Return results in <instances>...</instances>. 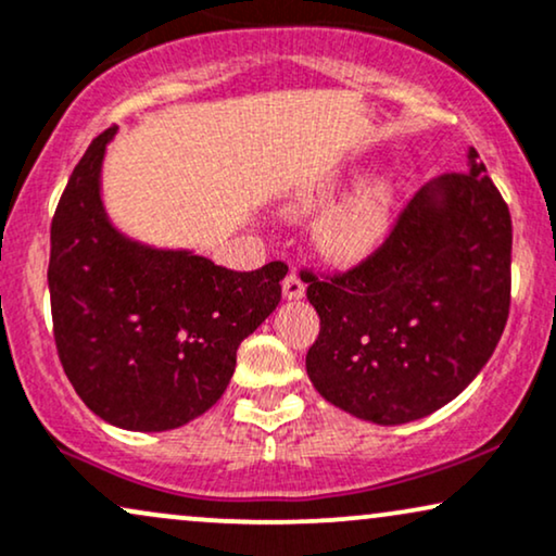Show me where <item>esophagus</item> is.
<instances>
[{
	"label": "esophagus",
	"mask_w": 556,
	"mask_h": 556,
	"mask_svg": "<svg viewBox=\"0 0 556 556\" xmlns=\"http://www.w3.org/2000/svg\"><path fill=\"white\" fill-rule=\"evenodd\" d=\"M282 294L287 300H300L305 294V282L300 279L298 271H290L282 282Z\"/></svg>",
	"instance_id": "1"
}]
</instances>
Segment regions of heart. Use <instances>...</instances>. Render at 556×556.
I'll use <instances>...</instances> for the list:
<instances>
[{
	"label": "heart",
	"mask_w": 556,
	"mask_h": 556,
	"mask_svg": "<svg viewBox=\"0 0 556 556\" xmlns=\"http://www.w3.org/2000/svg\"><path fill=\"white\" fill-rule=\"evenodd\" d=\"M336 192V181H326L294 200L298 210H313L330 200ZM392 187L384 179L369 181L359 192L351 194L346 202L323 215L318 223V245L333 262H356L367 256L382 241L390 223Z\"/></svg>",
	"instance_id": "b5f03b06"
}]
</instances>
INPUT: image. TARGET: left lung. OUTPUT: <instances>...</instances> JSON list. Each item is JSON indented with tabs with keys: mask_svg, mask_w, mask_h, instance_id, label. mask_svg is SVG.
Masks as SVG:
<instances>
[{
	"mask_svg": "<svg viewBox=\"0 0 556 556\" xmlns=\"http://www.w3.org/2000/svg\"><path fill=\"white\" fill-rule=\"evenodd\" d=\"M484 172L472 149L467 172L418 189L367 258L302 271L320 315L305 367L328 403L407 424L452 403L493 356L510 311L513 226Z\"/></svg>",
	"mask_w": 556,
	"mask_h": 556,
	"instance_id": "1",
	"label": "left lung"
}]
</instances>
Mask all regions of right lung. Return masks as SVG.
<instances>
[{"mask_svg":"<svg viewBox=\"0 0 556 556\" xmlns=\"http://www.w3.org/2000/svg\"><path fill=\"white\" fill-rule=\"evenodd\" d=\"M115 130L91 140L55 207L48 262L53 339L91 413L128 431H168L226 392L241 341L282 300L287 264L233 271L112 228L100 168Z\"/></svg>","mask_w":556,"mask_h":556,"instance_id":"obj_1","label":"right lung"}]
</instances>
